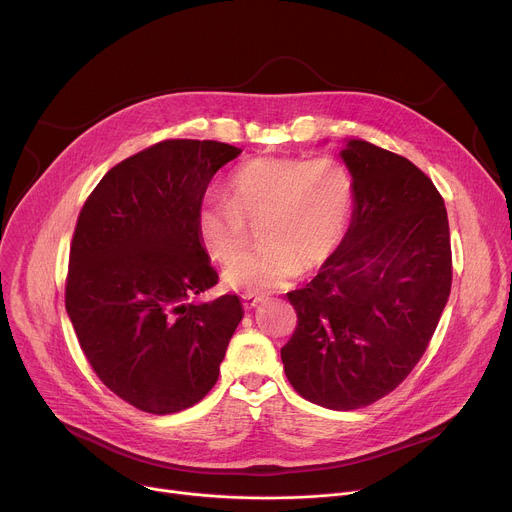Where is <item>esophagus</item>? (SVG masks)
Segmentation results:
<instances>
[{"label": "esophagus", "instance_id": "obj_1", "mask_svg": "<svg viewBox=\"0 0 512 512\" xmlns=\"http://www.w3.org/2000/svg\"><path fill=\"white\" fill-rule=\"evenodd\" d=\"M261 300H263V296H257V294H243V306H245L247 310L255 308Z\"/></svg>", "mask_w": 512, "mask_h": 512}]
</instances>
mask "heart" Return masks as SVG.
Here are the masks:
<instances>
[{"instance_id":"1","label":"heart","mask_w":512,"mask_h":512,"mask_svg":"<svg viewBox=\"0 0 512 512\" xmlns=\"http://www.w3.org/2000/svg\"><path fill=\"white\" fill-rule=\"evenodd\" d=\"M227 196L200 200L196 231L206 253L227 263L244 246L248 225H262V247L234 256L223 271L229 289L253 294L326 265L346 239L356 192L350 170L320 156L249 160L229 176Z\"/></svg>"}]
</instances>
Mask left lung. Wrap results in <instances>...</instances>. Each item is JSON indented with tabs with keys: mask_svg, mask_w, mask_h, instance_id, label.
Listing matches in <instances>:
<instances>
[{
	"mask_svg": "<svg viewBox=\"0 0 512 512\" xmlns=\"http://www.w3.org/2000/svg\"><path fill=\"white\" fill-rule=\"evenodd\" d=\"M354 178L346 239L287 300L298 326L281 348L304 399L350 411L397 389L423 356L452 287L442 194L407 158L350 139L340 152Z\"/></svg>",
	"mask_w": 512,
	"mask_h": 512,
	"instance_id": "8db88e82",
	"label": "left lung"
}]
</instances>
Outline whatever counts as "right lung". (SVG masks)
Listing matches in <instances>:
<instances>
[{
  "mask_svg": "<svg viewBox=\"0 0 512 512\" xmlns=\"http://www.w3.org/2000/svg\"><path fill=\"white\" fill-rule=\"evenodd\" d=\"M241 154L212 139H166L113 166L85 200L64 304L107 389L168 415L214 387L243 318L237 296L190 302L218 283L196 231L212 176Z\"/></svg>",
  "mask_w": 512,
  "mask_h": 512,
  "instance_id": "right-lung-1",
  "label": "right lung"
}]
</instances>
